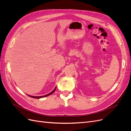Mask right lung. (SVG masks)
Segmentation results:
<instances>
[{"label": "right lung", "instance_id": "add662e5", "mask_svg": "<svg viewBox=\"0 0 131 131\" xmlns=\"http://www.w3.org/2000/svg\"><path fill=\"white\" fill-rule=\"evenodd\" d=\"M56 87L55 88V89H54L51 92H50L49 94H47V95H44V96H30V95H27L28 96H29V97H32V98H34V99H41V98H42V97H47V96H49V95H51V94H52L53 92L55 91V90H56Z\"/></svg>", "mask_w": 131, "mask_h": 131}]
</instances>
